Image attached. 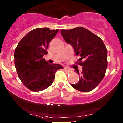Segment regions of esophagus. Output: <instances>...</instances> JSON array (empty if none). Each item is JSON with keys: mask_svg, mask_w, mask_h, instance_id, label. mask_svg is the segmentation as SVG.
<instances>
[{"mask_svg": "<svg viewBox=\"0 0 123 123\" xmlns=\"http://www.w3.org/2000/svg\"><path fill=\"white\" fill-rule=\"evenodd\" d=\"M64 70L65 71H67V72H69V69H68V68H67V67H64Z\"/></svg>", "mask_w": 123, "mask_h": 123, "instance_id": "1", "label": "esophagus"}]
</instances>
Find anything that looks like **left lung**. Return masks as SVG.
I'll return each instance as SVG.
<instances>
[{"label":"left lung","mask_w":123,"mask_h":123,"mask_svg":"<svg viewBox=\"0 0 123 123\" xmlns=\"http://www.w3.org/2000/svg\"><path fill=\"white\" fill-rule=\"evenodd\" d=\"M62 35L74 47L79 59L77 64L83 66L79 81L71 86L81 92H89L99 84L104 77L108 66L107 49L103 40L83 27L62 30Z\"/></svg>","instance_id":"left-lung-1"}]
</instances>
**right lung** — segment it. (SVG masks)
<instances>
[{
    "label": "right lung",
    "mask_w": 123,
    "mask_h": 123,
    "mask_svg": "<svg viewBox=\"0 0 123 123\" xmlns=\"http://www.w3.org/2000/svg\"><path fill=\"white\" fill-rule=\"evenodd\" d=\"M59 30L35 28L24 36L15 48L14 60L18 76L32 91L47 88L52 84L56 71L63 69L61 65L50 64L43 58Z\"/></svg>",
    "instance_id": "obj_1"
}]
</instances>
